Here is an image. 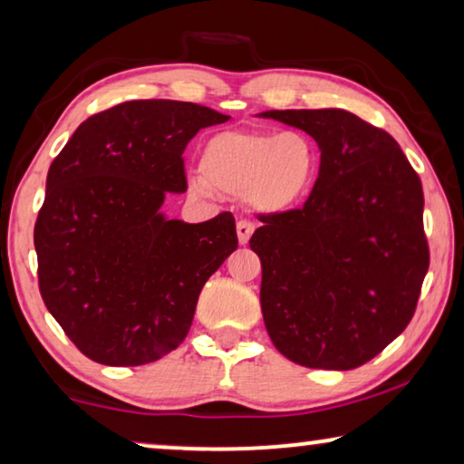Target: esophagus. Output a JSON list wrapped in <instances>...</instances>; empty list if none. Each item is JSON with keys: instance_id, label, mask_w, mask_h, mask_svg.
I'll use <instances>...</instances> for the list:
<instances>
[{"instance_id": "34e87169", "label": "esophagus", "mask_w": 464, "mask_h": 464, "mask_svg": "<svg viewBox=\"0 0 464 464\" xmlns=\"http://www.w3.org/2000/svg\"><path fill=\"white\" fill-rule=\"evenodd\" d=\"M253 230H255V226L251 224V221H246V219H240L238 224H237V234H238V243L240 245H246L248 243V238H251V234H253Z\"/></svg>"}]
</instances>
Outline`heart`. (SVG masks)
Here are the masks:
<instances>
[{"mask_svg": "<svg viewBox=\"0 0 464 464\" xmlns=\"http://www.w3.org/2000/svg\"><path fill=\"white\" fill-rule=\"evenodd\" d=\"M198 165L203 178L188 182L190 192L246 197L259 211L285 213L310 194L320 157L301 131L227 130L207 140Z\"/></svg>", "mask_w": 464, "mask_h": 464, "instance_id": "heart-1", "label": "heart"}]
</instances>
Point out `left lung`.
<instances>
[{"label":"left lung","instance_id":"obj_1","mask_svg":"<svg viewBox=\"0 0 464 464\" xmlns=\"http://www.w3.org/2000/svg\"><path fill=\"white\" fill-rule=\"evenodd\" d=\"M315 140L320 171L301 209L264 216L261 312L295 364L352 371L412 320L429 270L422 186L400 144L353 112L266 111Z\"/></svg>","mask_w":464,"mask_h":464}]
</instances>
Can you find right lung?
Listing matches in <instances>:
<instances>
[{
  "label": "right lung",
  "instance_id": "obj_1",
  "mask_svg": "<svg viewBox=\"0 0 464 464\" xmlns=\"http://www.w3.org/2000/svg\"><path fill=\"white\" fill-rule=\"evenodd\" d=\"M221 112L178 100H131L85 119L50 165L35 221L39 293L87 358L149 364L190 331L198 295L238 237L232 213L167 219L186 192L182 154Z\"/></svg>",
  "mask_w": 464,
  "mask_h": 464
}]
</instances>
